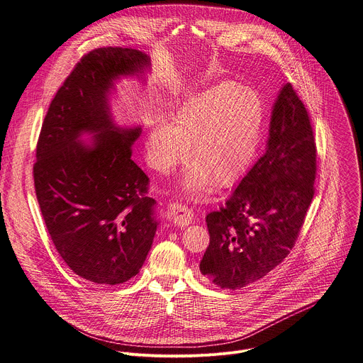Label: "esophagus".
Instances as JSON below:
<instances>
[{
	"label": "esophagus",
	"instance_id": "obj_1",
	"mask_svg": "<svg viewBox=\"0 0 363 363\" xmlns=\"http://www.w3.org/2000/svg\"><path fill=\"white\" fill-rule=\"evenodd\" d=\"M169 218L179 227H186L194 220V210L185 203H172L168 208Z\"/></svg>",
	"mask_w": 363,
	"mask_h": 363
}]
</instances>
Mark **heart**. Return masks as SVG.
<instances>
[{
	"instance_id": "b5f03b06",
	"label": "heart",
	"mask_w": 363,
	"mask_h": 363,
	"mask_svg": "<svg viewBox=\"0 0 363 363\" xmlns=\"http://www.w3.org/2000/svg\"><path fill=\"white\" fill-rule=\"evenodd\" d=\"M258 99L233 83H220L194 96L174 113L171 123L150 132V165L169 172L188 150L194 168L184 186L188 192L233 185L251 164L262 133Z\"/></svg>"
}]
</instances>
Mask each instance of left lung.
Returning a JSON list of instances; mask_svg holds the SVG:
<instances>
[{
    "instance_id": "left-lung-1",
    "label": "left lung",
    "mask_w": 363,
    "mask_h": 363,
    "mask_svg": "<svg viewBox=\"0 0 363 363\" xmlns=\"http://www.w3.org/2000/svg\"><path fill=\"white\" fill-rule=\"evenodd\" d=\"M316 158L307 109L287 83L274 103L264 155L220 210L205 218L210 244L199 270L206 279L237 290L284 260L315 195Z\"/></svg>"
}]
</instances>
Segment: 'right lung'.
Returning <instances> with one entry per match:
<instances>
[{"instance_id":"right-lung-1","label":"right lung","mask_w":363,"mask_h":363,"mask_svg":"<svg viewBox=\"0 0 363 363\" xmlns=\"http://www.w3.org/2000/svg\"><path fill=\"white\" fill-rule=\"evenodd\" d=\"M139 50L89 51L51 100L33 167L40 210L57 252L82 279L115 286L139 273L158 223L149 178L132 161L140 129H119L109 112L113 80L140 73ZM83 131L94 145L79 143Z\"/></svg>"}]
</instances>
